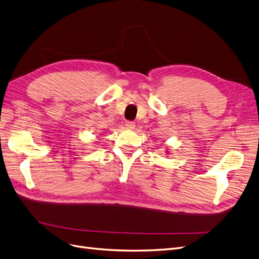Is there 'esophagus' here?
<instances>
[{
	"mask_svg": "<svg viewBox=\"0 0 259 259\" xmlns=\"http://www.w3.org/2000/svg\"><path fill=\"white\" fill-rule=\"evenodd\" d=\"M126 127H127L128 129H135L136 122L132 121V120H127V121H126Z\"/></svg>",
	"mask_w": 259,
	"mask_h": 259,
	"instance_id": "1",
	"label": "esophagus"
}]
</instances>
